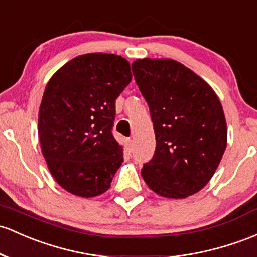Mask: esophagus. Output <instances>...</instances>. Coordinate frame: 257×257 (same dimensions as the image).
<instances>
[{"mask_svg":"<svg viewBox=\"0 0 257 257\" xmlns=\"http://www.w3.org/2000/svg\"><path fill=\"white\" fill-rule=\"evenodd\" d=\"M125 145H126V150H128L129 154H131V152L133 151V140H132L131 138H128V139L125 140Z\"/></svg>","mask_w":257,"mask_h":257,"instance_id":"34e87169","label":"esophagus"}]
</instances>
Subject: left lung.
<instances>
[{
	"label": "left lung",
	"instance_id": "obj_1",
	"mask_svg": "<svg viewBox=\"0 0 257 257\" xmlns=\"http://www.w3.org/2000/svg\"><path fill=\"white\" fill-rule=\"evenodd\" d=\"M132 67L156 137L143 178L163 197L193 195L212 178L227 146L221 102L204 79L174 60L143 58Z\"/></svg>",
	"mask_w": 257,
	"mask_h": 257
}]
</instances>
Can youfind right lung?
<instances>
[{
  "label": "right lung",
  "instance_id": "1",
  "mask_svg": "<svg viewBox=\"0 0 257 257\" xmlns=\"http://www.w3.org/2000/svg\"><path fill=\"white\" fill-rule=\"evenodd\" d=\"M131 80L125 58L97 52L67 62L45 87L41 151L56 182L73 195L94 197L111 187L123 162L112 134L115 100Z\"/></svg>",
  "mask_w": 257,
  "mask_h": 257
}]
</instances>
